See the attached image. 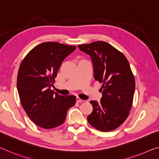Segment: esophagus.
<instances>
[{
  "label": "esophagus",
  "mask_w": 159,
  "mask_h": 159,
  "mask_svg": "<svg viewBox=\"0 0 159 159\" xmlns=\"http://www.w3.org/2000/svg\"><path fill=\"white\" fill-rule=\"evenodd\" d=\"M76 102H84V100H83V99H81L79 98H76Z\"/></svg>",
  "instance_id": "esophagus-1"
}]
</instances>
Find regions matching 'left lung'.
Returning <instances> with one entry per match:
<instances>
[{
	"instance_id": "1",
	"label": "left lung",
	"mask_w": 159,
	"mask_h": 159,
	"mask_svg": "<svg viewBox=\"0 0 159 159\" xmlns=\"http://www.w3.org/2000/svg\"><path fill=\"white\" fill-rule=\"evenodd\" d=\"M92 60L94 78L102 83L99 102L90 101L93 111L87 119L94 128L109 132L122 124L129 115L135 88L130 64L122 52L104 41L78 45Z\"/></svg>"
}]
</instances>
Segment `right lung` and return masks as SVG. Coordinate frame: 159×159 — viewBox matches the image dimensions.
I'll return each mask as SVG.
<instances>
[{"mask_svg":"<svg viewBox=\"0 0 159 159\" xmlns=\"http://www.w3.org/2000/svg\"><path fill=\"white\" fill-rule=\"evenodd\" d=\"M76 46L57 42L38 45L21 61L17 80L21 104L35 124L45 129L60 126L67 110L74 106V95L62 96L50 89L59 69Z\"/></svg>","mask_w":159,"mask_h":159,"instance_id":"add662e5","label":"right lung"}]
</instances>
